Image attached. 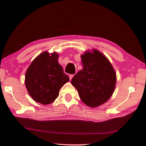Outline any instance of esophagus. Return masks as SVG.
I'll return each mask as SVG.
<instances>
[{
    "mask_svg": "<svg viewBox=\"0 0 146 146\" xmlns=\"http://www.w3.org/2000/svg\"><path fill=\"white\" fill-rule=\"evenodd\" d=\"M73 76H74V74H70V76H69V78H70V80H72V79L73 78Z\"/></svg>",
    "mask_w": 146,
    "mask_h": 146,
    "instance_id": "34e87169",
    "label": "esophagus"
}]
</instances>
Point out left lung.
<instances>
[{"instance_id":"obj_1","label":"left lung","mask_w":146,"mask_h":146,"mask_svg":"<svg viewBox=\"0 0 146 146\" xmlns=\"http://www.w3.org/2000/svg\"><path fill=\"white\" fill-rule=\"evenodd\" d=\"M83 68L73 76L72 84L78 91L81 101L91 107L104 103L113 94L116 73L106 56L98 50L81 55Z\"/></svg>"}]
</instances>
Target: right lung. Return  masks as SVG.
I'll return each instance as SVG.
<instances>
[{"instance_id":"1","label":"right lung","mask_w":146,"mask_h":146,"mask_svg":"<svg viewBox=\"0 0 146 146\" xmlns=\"http://www.w3.org/2000/svg\"><path fill=\"white\" fill-rule=\"evenodd\" d=\"M58 55L48 52L40 54L32 62L25 73V83L33 100L42 104L53 102L59 91L69 81L63 68L58 63Z\"/></svg>"}]
</instances>
